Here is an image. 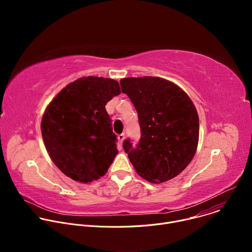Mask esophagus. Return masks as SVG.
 Returning a JSON list of instances; mask_svg holds the SVG:
<instances>
[{"label": "esophagus", "instance_id": "obj_1", "mask_svg": "<svg viewBox=\"0 0 252 252\" xmlns=\"http://www.w3.org/2000/svg\"><path fill=\"white\" fill-rule=\"evenodd\" d=\"M118 139H119V141H120V145L122 146V143H123V141H124V139H125V133L119 134V135H118Z\"/></svg>", "mask_w": 252, "mask_h": 252}]
</instances>
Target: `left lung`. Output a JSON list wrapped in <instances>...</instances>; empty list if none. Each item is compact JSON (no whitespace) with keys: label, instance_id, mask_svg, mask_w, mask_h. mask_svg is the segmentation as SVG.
<instances>
[{"label":"left lung","instance_id":"8db88e82","mask_svg":"<svg viewBox=\"0 0 252 252\" xmlns=\"http://www.w3.org/2000/svg\"><path fill=\"white\" fill-rule=\"evenodd\" d=\"M137 112L140 139L130 138L123 148L136 172L147 181L164 183L181 173L196 152L199 121L189 96L176 85L160 78L121 80Z\"/></svg>","mask_w":252,"mask_h":252}]
</instances>
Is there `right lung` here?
Instances as JSON below:
<instances>
[{
    "label": "right lung",
    "instance_id": "1",
    "mask_svg": "<svg viewBox=\"0 0 252 252\" xmlns=\"http://www.w3.org/2000/svg\"><path fill=\"white\" fill-rule=\"evenodd\" d=\"M120 94L117 81L88 77L67 85L48 105L41 125L46 149L74 181H95L117 156L118 138L105 104Z\"/></svg>",
    "mask_w": 252,
    "mask_h": 252
}]
</instances>
